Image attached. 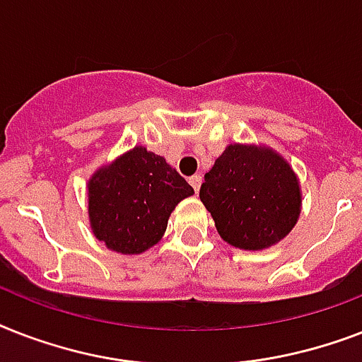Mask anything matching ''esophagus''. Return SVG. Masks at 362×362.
<instances>
[{
	"mask_svg": "<svg viewBox=\"0 0 362 362\" xmlns=\"http://www.w3.org/2000/svg\"><path fill=\"white\" fill-rule=\"evenodd\" d=\"M201 182H203V176H201V175H193L192 178H189V184H192V187L195 189V193L199 192V187H201Z\"/></svg>",
	"mask_w": 362,
	"mask_h": 362,
	"instance_id": "obj_1",
	"label": "esophagus"
}]
</instances>
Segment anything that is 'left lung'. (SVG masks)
<instances>
[{"mask_svg": "<svg viewBox=\"0 0 362 362\" xmlns=\"http://www.w3.org/2000/svg\"><path fill=\"white\" fill-rule=\"evenodd\" d=\"M199 197L220 237L240 250H263L286 238L300 216V186L272 148L229 144L204 175Z\"/></svg>", "mask_w": 362, "mask_h": 362, "instance_id": "1", "label": "left lung"}]
</instances>
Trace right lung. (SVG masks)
<instances>
[{"instance_id": "add662e5", "label": "right lung", "mask_w": 362, "mask_h": 362, "mask_svg": "<svg viewBox=\"0 0 362 362\" xmlns=\"http://www.w3.org/2000/svg\"><path fill=\"white\" fill-rule=\"evenodd\" d=\"M193 187L165 158L135 146L88 182V216L95 238L133 255L158 244L170 212Z\"/></svg>"}]
</instances>
